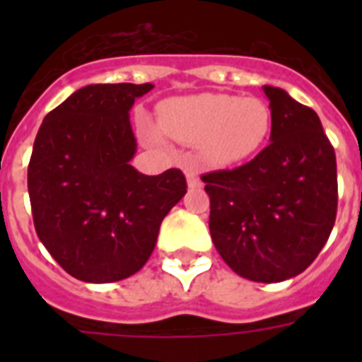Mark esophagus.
<instances>
[{"mask_svg":"<svg viewBox=\"0 0 362 362\" xmlns=\"http://www.w3.org/2000/svg\"><path fill=\"white\" fill-rule=\"evenodd\" d=\"M186 178H187V186L189 187L201 186V178H199V173L195 169H186Z\"/></svg>","mask_w":362,"mask_h":362,"instance_id":"obj_1","label":"esophagus"}]
</instances>
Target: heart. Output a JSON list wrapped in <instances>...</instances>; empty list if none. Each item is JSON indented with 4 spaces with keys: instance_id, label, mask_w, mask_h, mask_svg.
Here are the masks:
<instances>
[{
    "instance_id": "1",
    "label": "heart",
    "mask_w": 362,
    "mask_h": 362,
    "mask_svg": "<svg viewBox=\"0 0 362 362\" xmlns=\"http://www.w3.org/2000/svg\"><path fill=\"white\" fill-rule=\"evenodd\" d=\"M163 129L176 141L199 144L212 165H233L263 146L272 116L257 98L199 93L165 101L159 109Z\"/></svg>"
}]
</instances>
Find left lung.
Instances as JSON below:
<instances>
[{
  "label": "left lung",
  "mask_w": 362,
  "mask_h": 362,
  "mask_svg": "<svg viewBox=\"0 0 362 362\" xmlns=\"http://www.w3.org/2000/svg\"><path fill=\"white\" fill-rule=\"evenodd\" d=\"M270 101V144L237 169L206 173L210 235L238 276L274 284L300 274L331 235L338 206L337 156L320 116L284 92Z\"/></svg>",
  "instance_id": "obj_1"
}]
</instances>
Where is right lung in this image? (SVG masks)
Segmentation results:
<instances>
[{
    "label": "right lung",
    "mask_w": 362,
    "mask_h": 362,
    "mask_svg": "<svg viewBox=\"0 0 362 362\" xmlns=\"http://www.w3.org/2000/svg\"><path fill=\"white\" fill-rule=\"evenodd\" d=\"M152 84H90L42 120L28 165L39 240L65 272L90 284L129 278L152 255L159 226L186 195V176H146L129 163V110Z\"/></svg>",
    "instance_id": "right-lung-1"
}]
</instances>
